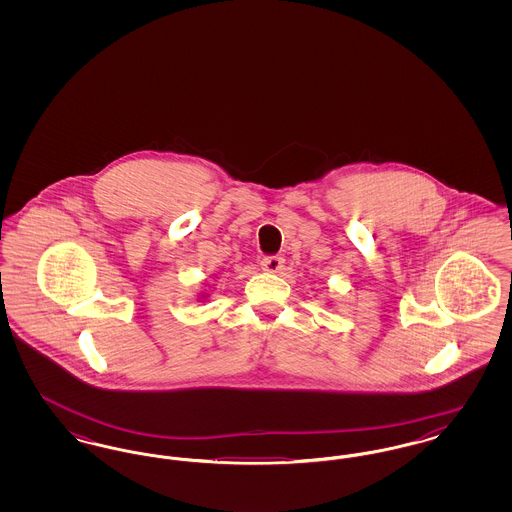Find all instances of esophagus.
I'll return each instance as SVG.
<instances>
[{
  "mask_svg": "<svg viewBox=\"0 0 512 512\" xmlns=\"http://www.w3.org/2000/svg\"><path fill=\"white\" fill-rule=\"evenodd\" d=\"M261 267L267 272H278L280 268L284 267V259L278 255H268V257H263Z\"/></svg>",
  "mask_w": 512,
  "mask_h": 512,
  "instance_id": "1",
  "label": "esophagus"
}]
</instances>
